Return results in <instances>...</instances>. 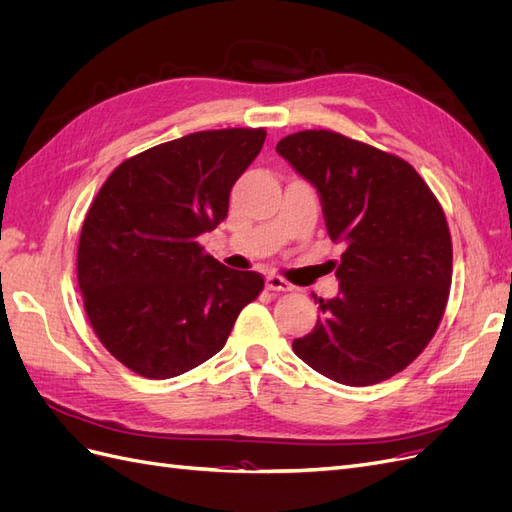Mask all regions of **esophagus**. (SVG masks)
<instances>
[{
	"instance_id": "obj_1",
	"label": "esophagus",
	"mask_w": 512,
	"mask_h": 512,
	"mask_svg": "<svg viewBox=\"0 0 512 512\" xmlns=\"http://www.w3.org/2000/svg\"><path fill=\"white\" fill-rule=\"evenodd\" d=\"M265 282H267L269 290H277V292H290L294 288L290 282H286L284 277H280V275H267Z\"/></svg>"
}]
</instances>
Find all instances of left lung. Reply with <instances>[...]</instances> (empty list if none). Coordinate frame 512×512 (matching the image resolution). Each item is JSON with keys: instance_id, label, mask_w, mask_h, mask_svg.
I'll return each instance as SVG.
<instances>
[{"instance_id": "8db88e82", "label": "left lung", "mask_w": 512, "mask_h": 512, "mask_svg": "<svg viewBox=\"0 0 512 512\" xmlns=\"http://www.w3.org/2000/svg\"><path fill=\"white\" fill-rule=\"evenodd\" d=\"M275 149L318 190L329 237L346 247L339 294L318 299L314 331L292 350L339 384L389 380L425 350L446 309L453 243L438 198L406 160L339 132H294Z\"/></svg>"}]
</instances>
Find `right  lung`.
Returning <instances> with one entry per match:
<instances>
[{
  "label": "right lung",
  "mask_w": 512,
  "mask_h": 512,
  "mask_svg": "<svg viewBox=\"0 0 512 512\" xmlns=\"http://www.w3.org/2000/svg\"><path fill=\"white\" fill-rule=\"evenodd\" d=\"M265 128L205 130L121 162L81 228L76 277L102 346L134 374L166 380L218 354L265 288L198 243L265 143Z\"/></svg>",
  "instance_id": "obj_1"
}]
</instances>
